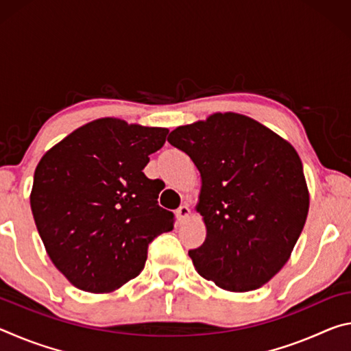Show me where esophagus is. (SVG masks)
Here are the masks:
<instances>
[{
    "mask_svg": "<svg viewBox=\"0 0 351 351\" xmlns=\"http://www.w3.org/2000/svg\"><path fill=\"white\" fill-rule=\"evenodd\" d=\"M189 213H190L189 204H187V203L181 204V206L176 209V218H178V221H184V219H186V218L189 217Z\"/></svg>",
    "mask_w": 351,
    "mask_h": 351,
    "instance_id": "esophagus-1",
    "label": "esophagus"
}]
</instances>
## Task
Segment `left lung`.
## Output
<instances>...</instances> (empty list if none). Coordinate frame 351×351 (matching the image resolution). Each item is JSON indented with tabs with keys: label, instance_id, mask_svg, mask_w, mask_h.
Segmentation results:
<instances>
[{
	"label": "left lung",
	"instance_id": "left-lung-1",
	"mask_svg": "<svg viewBox=\"0 0 351 351\" xmlns=\"http://www.w3.org/2000/svg\"><path fill=\"white\" fill-rule=\"evenodd\" d=\"M201 173L198 212L207 235L189 255L217 287L245 293L287 263L304 229L310 195L294 147L251 117L217 112L167 139Z\"/></svg>",
	"mask_w": 351,
	"mask_h": 351
}]
</instances>
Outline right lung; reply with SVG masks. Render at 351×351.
<instances>
[{"mask_svg":"<svg viewBox=\"0 0 351 351\" xmlns=\"http://www.w3.org/2000/svg\"><path fill=\"white\" fill-rule=\"evenodd\" d=\"M169 130L119 119L86 123L35 169L31 209L52 263L88 293H110L144 269L148 245L175 224L144 167Z\"/></svg>","mask_w":351,"mask_h":351,"instance_id":"obj_1","label":"right lung"}]
</instances>
